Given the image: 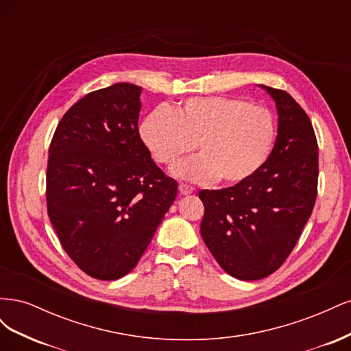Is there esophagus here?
<instances>
[{"label": "esophagus", "mask_w": 351, "mask_h": 351, "mask_svg": "<svg viewBox=\"0 0 351 351\" xmlns=\"http://www.w3.org/2000/svg\"><path fill=\"white\" fill-rule=\"evenodd\" d=\"M178 189H180V193H182V195H190L195 190L192 186H189L186 183H180Z\"/></svg>", "instance_id": "34e87169"}]
</instances>
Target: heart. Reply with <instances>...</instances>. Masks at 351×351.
<instances>
[{
  "label": "heart",
  "instance_id": "obj_1",
  "mask_svg": "<svg viewBox=\"0 0 351 351\" xmlns=\"http://www.w3.org/2000/svg\"><path fill=\"white\" fill-rule=\"evenodd\" d=\"M141 137L154 159L171 167L196 149L199 156L174 173L193 182H246L267 162L277 137L272 112L237 97L190 98L173 110H155L143 120Z\"/></svg>",
  "mask_w": 351,
  "mask_h": 351
}]
</instances>
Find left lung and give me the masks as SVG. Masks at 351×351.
<instances>
[{
    "label": "left lung",
    "mask_w": 351,
    "mask_h": 351,
    "mask_svg": "<svg viewBox=\"0 0 351 351\" xmlns=\"http://www.w3.org/2000/svg\"><path fill=\"white\" fill-rule=\"evenodd\" d=\"M267 90L278 114L274 149L249 180L200 190V234L231 277L254 281L277 271L312 215L317 193V142L309 117L285 90Z\"/></svg>",
    "instance_id": "obj_1"
}]
</instances>
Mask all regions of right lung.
I'll use <instances>...</instances> for the list:
<instances>
[{"mask_svg":"<svg viewBox=\"0 0 351 351\" xmlns=\"http://www.w3.org/2000/svg\"><path fill=\"white\" fill-rule=\"evenodd\" d=\"M141 93L124 82L88 93L62 115L49 145V219L62 249L97 280L136 267L177 196V182L141 139Z\"/></svg>","mask_w":351,"mask_h":351,"instance_id":"add662e5","label":"right lung"}]
</instances>
